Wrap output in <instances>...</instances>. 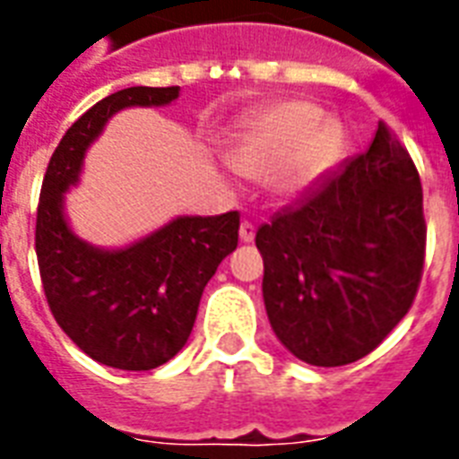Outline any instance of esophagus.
<instances>
[{
  "mask_svg": "<svg viewBox=\"0 0 459 459\" xmlns=\"http://www.w3.org/2000/svg\"><path fill=\"white\" fill-rule=\"evenodd\" d=\"M240 240H243V243H252V240H255V226H252L250 221L240 223Z\"/></svg>",
  "mask_w": 459,
  "mask_h": 459,
  "instance_id": "esophagus-1",
  "label": "esophagus"
}]
</instances>
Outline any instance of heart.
Wrapping results in <instances>:
<instances>
[{
  "mask_svg": "<svg viewBox=\"0 0 459 459\" xmlns=\"http://www.w3.org/2000/svg\"><path fill=\"white\" fill-rule=\"evenodd\" d=\"M345 135L316 104L290 100L259 111L238 133L229 161L240 176L266 180L281 197H295L333 169Z\"/></svg>",
  "mask_w": 459,
  "mask_h": 459,
  "instance_id": "1",
  "label": "heart"
}]
</instances>
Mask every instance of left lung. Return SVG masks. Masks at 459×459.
I'll return each instance as SVG.
<instances>
[{"mask_svg": "<svg viewBox=\"0 0 459 459\" xmlns=\"http://www.w3.org/2000/svg\"><path fill=\"white\" fill-rule=\"evenodd\" d=\"M264 307L298 359L342 367L369 355L412 307L427 223L412 157L385 124L348 159L257 230Z\"/></svg>", "mask_w": 459, "mask_h": 459, "instance_id": "1", "label": "left lung"}]
</instances>
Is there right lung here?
Returning <instances> with one entry per match:
<instances>
[{"label":"right lung","mask_w":459,"mask_h":459,"mask_svg":"<svg viewBox=\"0 0 459 459\" xmlns=\"http://www.w3.org/2000/svg\"><path fill=\"white\" fill-rule=\"evenodd\" d=\"M180 88H126L88 109L61 138L38 204L35 252L54 319L100 364L157 369L190 338L216 266L238 247V212L176 216L126 247H97L68 226L66 193L78 186L90 145L128 107H166Z\"/></svg>","instance_id":"1"}]
</instances>
